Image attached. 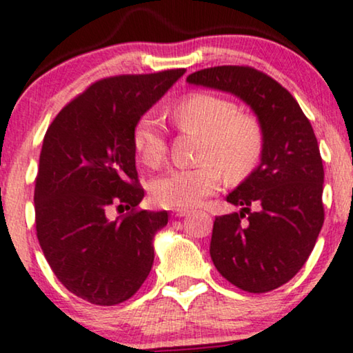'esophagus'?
<instances>
[{"instance_id":"esophagus-1","label":"esophagus","mask_w":353,"mask_h":353,"mask_svg":"<svg viewBox=\"0 0 353 353\" xmlns=\"http://www.w3.org/2000/svg\"><path fill=\"white\" fill-rule=\"evenodd\" d=\"M189 213H190L189 208H176V210H172V214L177 216V218H182V216H187Z\"/></svg>"}]
</instances>
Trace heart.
Here are the masks:
<instances>
[{"label":"heart","mask_w":353,"mask_h":353,"mask_svg":"<svg viewBox=\"0 0 353 353\" xmlns=\"http://www.w3.org/2000/svg\"><path fill=\"white\" fill-rule=\"evenodd\" d=\"M172 119L182 130L199 134L200 164L169 169L150 184L153 201L164 208H185L218 190L223 176L243 179L256 168L263 153V130L250 114L239 112L232 101L194 93L174 108ZM132 145L140 161L158 166L166 154V140L159 121L145 114L135 124Z\"/></svg>","instance_id":"obj_1"}]
</instances>
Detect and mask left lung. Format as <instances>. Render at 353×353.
Segmentation results:
<instances>
[{
	"instance_id": "left-lung-1",
	"label": "left lung",
	"mask_w": 353,
	"mask_h": 353,
	"mask_svg": "<svg viewBox=\"0 0 353 353\" xmlns=\"http://www.w3.org/2000/svg\"><path fill=\"white\" fill-rule=\"evenodd\" d=\"M187 82L232 93L261 125V161L225 196L241 211L214 219L210 255L236 288L270 292L300 271L324 223V169L313 128L281 83L248 65L201 69Z\"/></svg>"
}]
</instances>
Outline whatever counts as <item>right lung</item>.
<instances>
[{
  "mask_svg": "<svg viewBox=\"0 0 353 353\" xmlns=\"http://www.w3.org/2000/svg\"><path fill=\"white\" fill-rule=\"evenodd\" d=\"M185 69L114 75L65 105L43 139L35 179L37 237L69 292L111 307L132 297L153 266L166 211L137 210V121ZM111 208L128 213L114 221Z\"/></svg>",
  "mask_w": 353,
  "mask_h": 353,
  "instance_id": "1",
  "label": "right lung"
}]
</instances>
